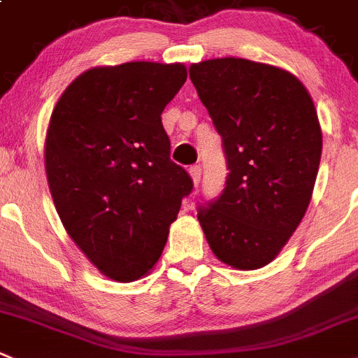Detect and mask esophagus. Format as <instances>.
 <instances>
[{
	"label": "esophagus",
	"instance_id": "obj_1",
	"mask_svg": "<svg viewBox=\"0 0 358 358\" xmlns=\"http://www.w3.org/2000/svg\"><path fill=\"white\" fill-rule=\"evenodd\" d=\"M189 176H192L195 186H199V182L202 181V166L200 165H192L189 166Z\"/></svg>",
	"mask_w": 358,
	"mask_h": 358
}]
</instances>
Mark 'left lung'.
<instances>
[{
    "label": "left lung",
    "mask_w": 358,
    "mask_h": 358,
    "mask_svg": "<svg viewBox=\"0 0 358 358\" xmlns=\"http://www.w3.org/2000/svg\"><path fill=\"white\" fill-rule=\"evenodd\" d=\"M189 79L223 138L228 176L199 206L213 253L243 271L267 265L311 200L322 130L308 90L281 68L241 57L189 66Z\"/></svg>",
    "instance_id": "obj_1"
}]
</instances>
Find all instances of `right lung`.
<instances>
[{
  "label": "right lung",
  "instance_id": "1",
  "mask_svg": "<svg viewBox=\"0 0 358 358\" xmlns=\"http://www.w3.org/2000/svg\"><path fill=\"white\" fill-rule=\"evenodd\" d=\"M185 83L181 63L91 68L50 115L45 170L57 214L83 253L115 281L151 271L193 189L189 173L170 159L162 124Z\"/></svg>",
  "mask_w": 358,
  "mask_h": 358
}]
</instances>
